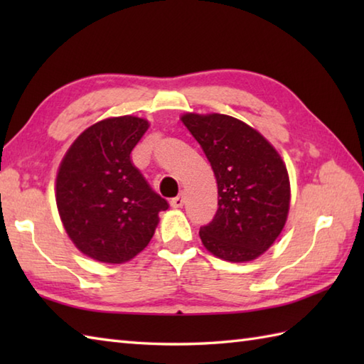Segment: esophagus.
<instances>
[{
	"label": "esophagus",
	"mask_w": 364,
	"mask_h": 364,
	"mask_svg": "<svg viewBox=\"0 0 364 364\" xmlns=\"http://www.w3.org/2000/svg\"><path fill=\"white\" fill-rule=\"evenodd\" d=\"M170 205H172L173 208H181V206L184 205V197H183V194L176 196V197H173L172 200H170Z\"/></svg>",
	"instance_id": "obj_1"
}]
</instances>
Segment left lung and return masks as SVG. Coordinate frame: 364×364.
<instances>
[{
    "label": "left lung",
    "mask_w": 364,
    "mask_h": 364,
    "mask_svg": "<svg viewBox=\"0 0 364 364\" xmlns=\"http://www.w3.org/2000/svg\"><path fill=\"white\" fill-rule=\"evenodd\" d=\"M218 181V213L200 228L214 257L258 258L282 233L289 211V178L280 154L257 129L223 114H184Z\"/></svg>",
    "instance_id": "obj_1"
}]
</instances>
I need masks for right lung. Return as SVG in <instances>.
<instances>
[{
  "label": "right lung",
  "instance_id": "1",
  "mask_svg": "<svg viewBox=\"0 0 364 364\" xmlns=\"http://www.w3.org/2000/svg\"><path fill=\"white\" fill-rule=\"evenodd\" d=\"M149 122L133 115L89 127L72 144L56 178V203L68 237L84 255L120 264L149 245L168 208L146 183L133 151Z\"/></svg>",
  "mask_w": 364,
  "mask_h": 364
}]
</instances>
